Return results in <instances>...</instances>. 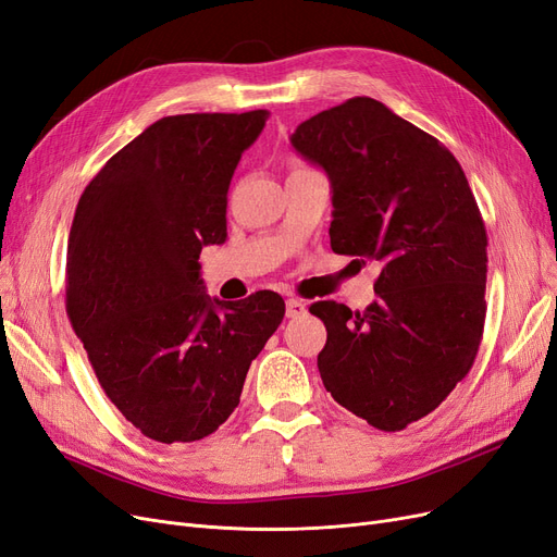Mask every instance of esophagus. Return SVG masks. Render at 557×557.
Returning a JSON list of instances; mask_svg holds the SVG:
<instances>
[{"mask_svg":"<svg viewBox=\"0 0 557 557\" xmlns=\"http://www.w3.org/2000/svg\"><path fill=\"white\" fill-rule=\"evenodd\" d=\"M305 314H307V307L302 300H298V298L286 300V319H298Z\"/></svg>","mask_w":557,"mask_h":557,"instance_id":"1","label":"esophagus"}]
</instances>
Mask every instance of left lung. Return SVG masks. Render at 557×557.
<instances>
[{"label":"left lung","instance_id":"obj_1","mask_svg":"<svg viewBox=\"0 0 557 557\" xmlns=\"http://www.w3.org/2000/svg\"><path fill=\"white\" fill-rule=\"evenodd\" d=\"M294 149L331 178V247L383 263L376 300H319L327 393L381 431L436 410L466 379L486 319V230L459 160L383 102L356 96L302 121Z\"/></svg>","mask_w":557,"mask_h":557}]
</instances>
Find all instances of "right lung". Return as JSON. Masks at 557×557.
Instances as JSON below:
<instances>
[{"label":"right lung","mask_w":557,"mask_h":557,"mask_svg":"<svg viewBox=\"0 0 557 557\" xmlns=\"http://www.w3.org/2000/svg\"><path fill=\"white\" fill-rule=\"evenodd\" d=\"M265 119L164 116L102 164L77 201L66 312L100 387L151 441L213 434L284 319L275 292L211 300L199 277L201 247L226 238V193Z\"/></svg>","instance_id":"right-lung-1"}]
</instances>
